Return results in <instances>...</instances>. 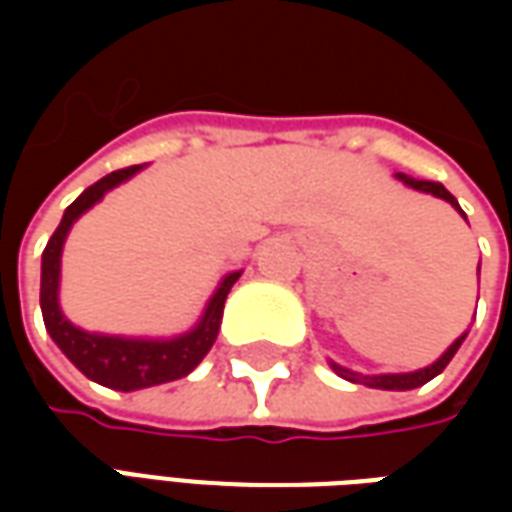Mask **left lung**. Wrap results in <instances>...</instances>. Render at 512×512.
Segmentation results:
<instances>
[{"mask_svg":"<svg viewBox=\"0 0 512 512\" xmlns=\"http://www.w3.org/2000/svg\"><path fill=\"white\" fill-rule=\"evenodd\" d=\"M400 183H406V186H411V189L417 191H425V194H433V197H439V200H447L455 208V211L461 213L463 219H466V213L461 211V205H458V200L452 197L450 191L444 189L441 183H433V180H417L411 178V175H406V172H397L395 175ZM466 340V334H461L455 343L444 351V354L433 362V365L422 367V370H414V373H384V376H362V373H354V370H348V367H340L334 365L332 362V370L337 373L340 378H345V381H354V384H365L370 386V389H395V392H403V389H417V386L428 384L430 378H436L444 370V367L450 365V359L455 354H458V348H461V343Z\"/></svg>","mask_w":512,"mask_h":512,"instance_id":"obj_1","label":"left lung"}]
</instances>
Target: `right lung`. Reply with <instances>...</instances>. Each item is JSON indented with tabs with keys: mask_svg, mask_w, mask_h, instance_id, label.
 Masks as SVG:
<instances>
[{
	"mask_svg": "<svg viewBox=\"0 0 512 512\" xmlns=\"http://www.w3.org/2000/svg\"><path fill=\"white\" fill-rule=\"evenodd\" d=\"M145 164L136 167L117 169L112 175H106L90 189H84L76 200L65 208L60 227L54 230L49 244L43 249V263H40V310H43V323L51 340L60 345V351L73 365L82 370L84 376L95 384L109 386L117 392H134L145 386L167 384L175 378L189 376L194 367L200 365L202 356L211 351L219 334L222 323L224 299L235 285V279L241 277V271H233L219 282V288L208 301V307L202 312L200 323L191 332L172 337V340H136V337H112V334H93L84 332L79 326H73L60 310V257L62 244L71 233L73 222L90 211L95 202L104 197L106 191L120 186L123 180L136 175Z\"/></svg>",
	"mask_w": 512,
	"mask_h": 512,
	"instance_id": "add662e5",
	"label": "right lung"
}]
</instances>
